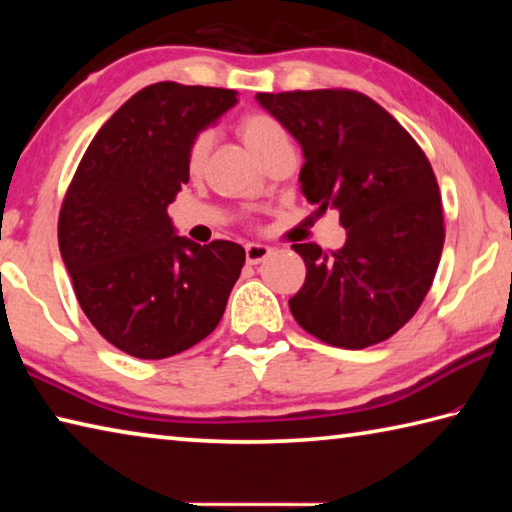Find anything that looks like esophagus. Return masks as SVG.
Listing matches in <instances>:
<instances>
[{
	"instance_id": "1",
	"label": "esophagus",
	"mask_w": 512,
	"mask_h": 512,
	"mask_svg": "<svg viewBox=\"0 0 512 512\" xmlns=\"http://www.w3.org/2000/svg\"><path fill=\"white\" fill-rule=\"evenodd\" d=\"M271 255V248L264 246V244H246V259L248 264H259L264 262V259Z\"/></svg>"
}]
</instances>
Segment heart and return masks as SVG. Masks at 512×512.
I'll use <instances>...</instances> for the list:
<instances>
[{"label": "heart", "instance_id": "b5f03b06", "mask_svg": "<svg viewBox=\"0 0 512 512\" xmlns=\"http://www.w3.org/2000/svg\"><path fill=\"white\" fill-rule=\"evenodd\" d=\"M239 133H241V137H244L248 149L253 151L257 158L264 151L271 149L275 142H282L289 137L280 121L268 117V115H262V112H250V115L241 117ZM210 144H212L210 133L203 131L194 137L192 144H189V151H187V169L189 171L192 173L201 171L203 162L207 158V151H210Z\"/></svg>", "mask_w": 512, "mask_h": 512}]
</instances>
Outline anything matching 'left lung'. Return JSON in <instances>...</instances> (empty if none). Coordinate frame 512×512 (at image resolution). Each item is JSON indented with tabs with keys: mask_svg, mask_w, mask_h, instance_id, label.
Segmentation results:
<instances>
[{
	"mask_svg": "<svg viewBox=\"0 0 512 512\" xmlns=\"http://www.w3.org/2000/svg\"><path fill=\"white\" fill-rule=\"evenodd\" d=\"M257 103L296 137L302 194L316 214L339 210L345 244H293L307 277L289 300L302 329L361 350L393 336L422 305L445 244L443 203L413 137L352 90L259 92Z\"/></svg>",
	"mask_w": 512,
	"mask_h": 512,
	"instance_id": "left-lung-1",
	"label": "left lung"
}]
</instances>
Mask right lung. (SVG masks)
<instances>
[{"mask_svg":"<svg viewBox=\"0 0 512 512\" xmlns=\"http://www.w3.org/2000/svg\"><path fill=\"white\" fill-rule=\"evenodd\" d=\"M235 103V90L149 85L99 128L67 189L60 257L85 316L131 357L203 341L239 280L244 248L180 237L167 212L189 180V144Z\"/></svg>","mask_w":512,"mask_h":512,"instance_id":"1","label":"right lung"}]
</instances>
